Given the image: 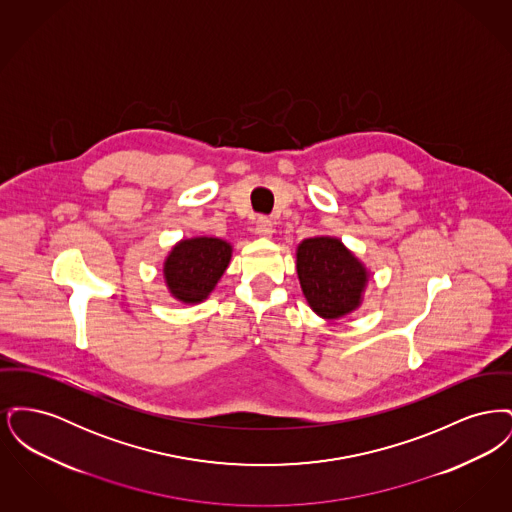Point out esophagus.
<instances>
[{
  "label": "esophagus",
  "mask_w": 512,
  "mask_h": 512,
  "mask_svg": "<svg viewBox=\"0 0 512 512\" xmlns=\"http://www.w3.org/2000/svg\"><path fill=\"white\" fill-rule=\"evenodd\" d=\"M255 230H257V234H259V238H272V234H274V224H272V220L267 219V217H259L257 219V224H255Z\"/></svg>",
  "instance_id": "obj_1"
}]
</instances>
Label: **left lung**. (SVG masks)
Segmentation results:
<instances>
[{
  "mask_svg": "<svg viewBox=\"0 0 512 512\" xmlns=\"http://www.w3.org/2000/svg\"><path fill=\"white\" fill-rule=\"evenodd\" d=\"M295 255L301 290L318 317L334 320L361 307L368 270L341 240L307 238Z\"/></svg>",
  "mask_w": 512,
  "mask_h": 512,
  "instance_id": "obj_1",
  "label": "left lung"
}]
</instances>
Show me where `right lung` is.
<instances>
[{"mask_svg": "<svg viewBox=\"0 0 512 512\" xmlns=\"http://www.w3.org/2000/svg\"><path fill=\"white\" fill-rule=\"evenodd\" d=\"M232 259V245L220 238H190L174 245L163 263V276L174 299L201 303L215 290Z\"/></svg>", "mask_w": 512, "mask_h": 512, "instance_id": "1", "label": "right lung"}]
</instances>
